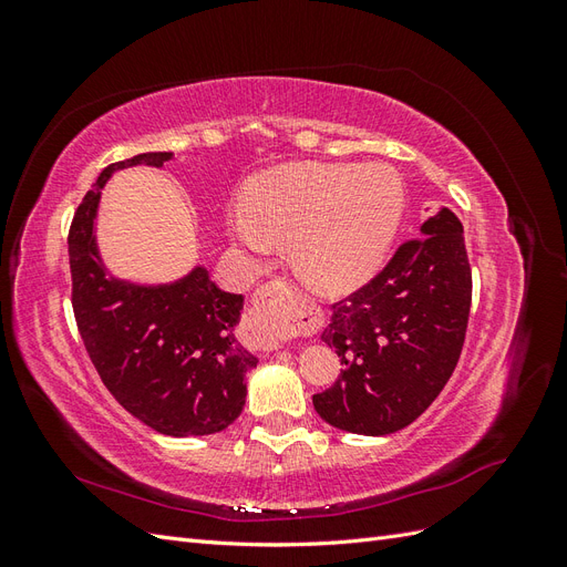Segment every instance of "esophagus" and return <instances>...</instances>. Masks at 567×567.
I'll return each instance as SVG.
<instances>
[{"mask_svg": "<svg viewBox=\"0 0 567 567\" xmlns=\"http://www.w3.org/2000/svg\"><path fill=\"white\" fill-rule=\"evenodd\" d=\"M252 317L246 319V331L255 348L277 350L279 340L274 338L269 326H281V329H296L302 326V319H310L312 312L307 307L300 290L286 286L284 281H271L255 293Z\"/></svg>", "mask_w": 567, "mask_h": 567, "instance_id": "obj_1", "label": "esophagus"}]
</instances>
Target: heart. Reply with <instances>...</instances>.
Segmentation results:
<instances>
[{"mask_svg": "<svg viewBox=\"0 0 567 567\" xmlns=\"http://www.w3.org/2000/svg\"><path fill=\"white\" fill-rule=\"evenodd\" d=\"M404 210V186L381 163H296L252 177L241 213L227 221L234 241L252 255L288 244L305 281L346 293L385 262Z\"/></svg>", "mask_w": 567, "mask_h": 567, "instance_id": "b5f03b06", "label": "heart"}]
</instances>
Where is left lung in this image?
I'll return each instance as SVG.
<instances>
[{
    "instance_id": "8db88e82",
    "label": "left lung",
    "mask_w": 567,
    "mask_h": 567,
    "mask_svg": "<svg viewBox=\"0 0 567 567\" xmlns=\"http://www.w3.org/2000/svg\"><path fill=\"white\" fill-rule=\"evenodd\" d=\"M471 290L463 225L440 208L379 277L331 307L321 340L346 369L312 398L317 414L357 435H390L416 421L456 369Z\"/></svg>"
}]
</instances>
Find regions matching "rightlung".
Returning <instances> with one entry per match:
<instances>
[{
  "label": "right lung",
  "mask_w": 567,
  "mask_h": 567,
  "mask_svg": "<svg viewBox=\"0 0 567 567\" xmlns=\"http://www.w3.org/2000/svg\"><path fill=\"white\" fill-rule=\"evenodd\" d=\"M173 153H140L109 165L82 198L68 234L73 312L101 381L134 419L169 437L213 435L246 404V373L257 367L234 336L244 296L227 293L196 265L169 284L117 279L101 260L96 213L113 173L163 167Z\"/></svg>",
  "instance_id": "obj_1"
}]
</instances>
